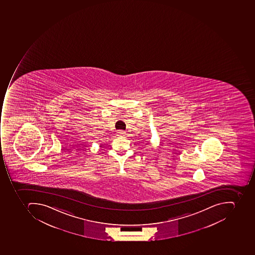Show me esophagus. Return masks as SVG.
<instances>
[{"label": "esophagus", "mask_w": 255, "mask_h": 255, "mask_svg": "<svg viewBox=\"0 0 255 255\" xmlns=\"http://www.w3.org/2000/svg\"><path fill=\"white\" fill-rule=\"evenodd\" d=\"M118 135H125L126 132L125 131H123V130H119L117 132Z\"/></svg>", "instance_id": "obj_1"}]
</instances>
